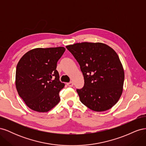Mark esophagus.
<instances>
[{
  "label": "esophagus",
  "instance_id": "34e87169",
  "mask_svg": "<svg viewBox=\"0 0 146 146\" xmlns=\"http://www.w3.org/2000/svg\"><path fill=\"white\" fill-rule=\"evenodd\" d=\"M67 85H68V86H69V87H72L73 85H74V84H73V83H72V82H69V83H68Z\"/></svg>",
  "mask_w": 146,
  "mask_h": 146
}]
</instances>
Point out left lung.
Returning <instances> with one entry per match:
<instances>
[{
	"instance_id": "8db88e82",
	"label": "left lung",
	"mask_w": 146,
	"mask_h": 146,
	"mask_svg": "<svg viewBox=\"0 0 146 146\" xmlns=\"http://www.w3.org/2000/svg\"><path fill=\"white\" fill-rule=\"evenodd\" d=\"M66 47L74 55L85 84L77 90L83 104L94 111L112 108L123 91L124 70L117 53L102 42L76 43Z\"/></svg>"
}]
</instances>
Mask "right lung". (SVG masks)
Masks as SVG:
<instances>
[{"mask_svg":"<svg viewBox=\"0 0 146 146\" xmlns=\"http://www.w3.org/2000/svg\"><path fill=\"white\" fill-rule=\"evenodd\" d=\"M63 47L33 48L25 54L16 66V88L31 110L45 113L59 103V92L64 86L56 70Z\"/></svg>","mask_w":146,"mask_h":146,"instance_id":"1","label":"right lung"}]
</instances>
